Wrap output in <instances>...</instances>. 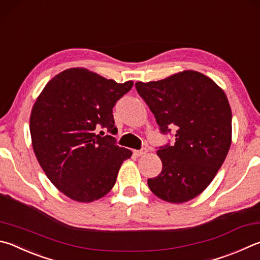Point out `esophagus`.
<instances>
[{
	"instance_id": "34e87169",
	"label": "esophagus",
	"mask_w": 260,
	"mask_h": 260,
	"mask_svg": "<svg viewBox=\"0 0 260 260\" xmlns=\"http://www.w3.org/2000/svg\"><path fill=\"white\" fill-rule=\"evenodd\" d=\"M146 152H148V149L142 148L141 150H134V155H136V157H141V155L145 154Z\"/></svg>"
}]
</instances>
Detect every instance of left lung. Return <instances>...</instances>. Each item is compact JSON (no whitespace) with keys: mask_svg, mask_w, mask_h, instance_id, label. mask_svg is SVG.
<instances>
[{"mask_svg":"<svg viewBox=\"0 0 260 260\" xmlns=\"http://www.w3.org/2000/svg\"><path fill=\"white\" fill-rule=\"evenodd\" d=\"M135 87L160 133L174 138V143L157 148L162 171L148 179L150 190L173 204L193 199L214 179L230 150L232 111L228 98L214 81L193 70L158 82H138Z\"/></svg>","mask_w":260,"mask_h":260,"instance_id":"8db88e82","label":"left lung"}]
</instances>
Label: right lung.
Masks as SVG:
<instances>
[{
    "label": "right lung",
    "instance_id": "add662e5",
    "mask_svg": "<svg viewBox=\"0 0 260 260\" xmlns=\"http://www.w3.org/2000/svg\"><path fill=\"white\" fill-rule=\"evenodd\" d=\"M133 82L118 84L84 68H70L46 84L32 107V149L54 186L79 202L106 196L132 151L117 145L112 109ZM107 130L109 135H102ZM102 132L98 133V131Z\"/></svg>",
    "mask_w": 260,
    "mask_h": 260
}]
</instances>
